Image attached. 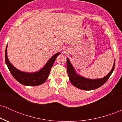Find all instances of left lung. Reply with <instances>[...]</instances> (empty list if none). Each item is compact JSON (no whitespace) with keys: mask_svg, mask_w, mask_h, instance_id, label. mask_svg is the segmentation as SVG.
I'll return each instance as SVG.
<instances>
[{"mask_svg":"<svg viewBox=\"0 0 122 122\" xmlns=\"http://www.w3.org/2000/svg\"><path fill=\"white\" fill-rule=\"evenodd\" d=\"M66 60L67 72H68L70 81L75 87L85 91H91L97 89L102 86L104 83H106L110 76L112 73L115 68V60L112 68L108 73V74H107L102 79H90L85 78L84 77L79 75L76 72L75 68L70 62L69 58H67Z\"/></svg>","mask_w":122,"mask_h":122,"instance_id":"obj_1","label":"left lung"}]
</instances>
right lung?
Masks as SVG:
<instances>
[{"instance_id": "obj_1", "label": "right lung", "mask_w": 122, "mask_h": 122, "mask_svg": "<svg viewBox=\"0 0 122 122\" xmlns=\"http://www.w3.org/2000/svg\"><path fill=\"white\" fill-rule=\"evenodd\" d=\"M60 53H57L53 55L42 69L33 73L25 72L20 71L12 65L7 57V45L5 51V64L7 65L10 72L18 82L26 86H37L42 84L46 81L49 75L50 70L56 59L60 55Z\"/></svg>"}]
</instances>
